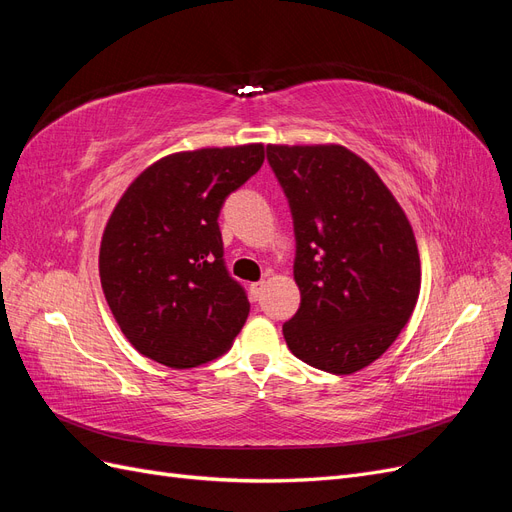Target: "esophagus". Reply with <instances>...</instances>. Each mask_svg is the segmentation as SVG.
I'll return each instance as SVG.
<instances>
[{
  "instance_id": "esophagus-1",
  "label": "esophagus",
  "mask_w": 512,
  "mask_h": 512,
  "mask_svg": "<svg viewBox=\"0 0 512 512\" xmlns=\"http://www.w3.org/2000/svg\"><path fill=\"white\" fill-rule=\"evenodd\" d=\"M262 290H265V282H254V284H250V297H252L254 301H258Z\"/></svg>"
}]
</instances>
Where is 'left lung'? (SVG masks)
<instances>
[{
    "instance_id": "left-lung-1",
    "label": "left lung",
    "mask_w": 512,
    "mask_h": 512,
    "mask_svg": "<svg viewBox=\"0 0 512 512\" xmlns=\"http://www.w3.org/2000/svg\"><path fill=\"white\" fill-rule=\"evenodd\" d=\"M288 198L301 305L284 322L290 352L354 374L389 350L421 290L412 226L391 190L342 145H267Z\"/></svg>"
}]
</instances>
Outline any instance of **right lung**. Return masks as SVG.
<instances>
[{
  "instance_id": "obj_1",
  "label": "right lung",
  "mask_w": 512,
  "mask_h": 512,
  "mask_svg": "<svg viewBox=\"0 0 512 512\" xmlns=\"http://www.w3.org/2000/svg\"><path fill=\"white\" fill-rule=\"evenodd\" d=\"M265 147L181 151L145 168L123 192L100 245V282L128 342L190 369L222 356L250 314L224 262L220 209L258 173Z\"/></svg>"
}]
</instances>
